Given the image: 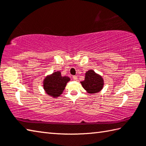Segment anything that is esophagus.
<instances>
[{"label":"esophagus","mask_w":146,"mask_h":146,"mask_svg":"<svg viewBox=\"0 0 146 146\" xmlns=\"http://www.w3.org/2000/svg\"><path fill=\"white\" fill-rule=\"evenodd\" d=\"M73 80H74L76 81V80H77V79H78V78H77V76H73Z\"/></svg>","instance_id":"obj_1"}]
</instances>
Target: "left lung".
<instances>
[{"instance_id": "8db88e82", "label": "left lung", "mask_w": 146, "mask_h": 146, "mask_svg": "<svg viewBox=\"0 0 146 146\" xmlns=\"http://www.w3.org/2000/svg\"><path fill=\"white\" fill-rule=\"evenodd\" d=\"M82 87L89 93L93 94L99 92L104 86V81L100 75L93 70L88 71L86 73L85 79L81 82Z\"/></svg>"}]
</instances>
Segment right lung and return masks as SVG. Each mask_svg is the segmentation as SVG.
Wrapping results in <instances>:
<instances>
[{"label":"right lung","mask_w":146,"mask_h":146,"mask_svg":"<svg viewBox=\"0 0 146 146\" xmlns=\"http://www.w3.org/2000/svg\"><path fill=\"white\" fill-rule=\"evenodd\" d=\"M70 80L68 76H62L60 71H56L44 79V89L49 95L57 97L63 92L66 84Z\"/></svg>","instance_id":"add662e5"}]
</instances>
